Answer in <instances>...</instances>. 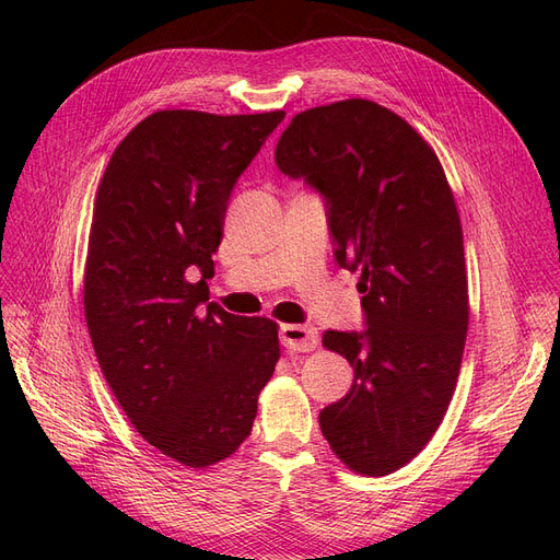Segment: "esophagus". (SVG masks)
<instances>
[{
    "instance_id": "1",
    "label": "esophagus",
    "mask_w": 560,
    "mask_h": 560,
    "mask_svg": "<svg viewBox=\"0 0 560 560\" xmlns=\"http://www.w3.org/2000/svg\"><path fill=\"white\" fill-rule=\"evenodd\" d=\"M280 341L287 350L292 352H311L317 348L319 336H317V329L311 325H282Z\"/></svg>"
}]
</instances>
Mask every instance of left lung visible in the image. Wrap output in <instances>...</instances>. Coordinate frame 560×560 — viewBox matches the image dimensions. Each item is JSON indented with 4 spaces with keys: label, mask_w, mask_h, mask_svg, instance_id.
Segmentation results:
<instances>
[{
    "label": "left lung",
    "mask_w": 560,
    "mask_h": 560,
    "mask_svg": "<svg viewBox=\"0 0 560 560\" xmlns=\"http://www.w3.org/2000/svg\"><path fill=\"white\" fill-rule=\"evenodd\" d=\"M280 171L327 200L341 268L360 270L364 331H325L350 362V393L319 411L338 460L385 477L425 448L460 374L469 294L460 214L434 149L371 100L301 112Z\"/></svg>",
    "instance_id": "obj_1"
}]
</instances>
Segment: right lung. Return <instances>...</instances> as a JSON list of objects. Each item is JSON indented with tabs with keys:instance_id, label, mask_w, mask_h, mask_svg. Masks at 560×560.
I'll list each match as a JSON object with an SVG mask.
<instances>
[{
	"instance_id": "obj_1",
	"label": "right lung",
	"mask_w": 560,
	"mask_h": 560,
	"mask_svg": "<svg viewBox=\"0 0 560 560\" xmlns=\"http://www.w3.org/2000/svg\"><path fill=\"white\" fill-rule=\"evenodd\" d=\"M284 112L163 109L135 126L100 179L83 311L116 401L186 467L238 451L280 360L278 325L208 303L235 182Z\"/></svg>"
}]
</instances>
